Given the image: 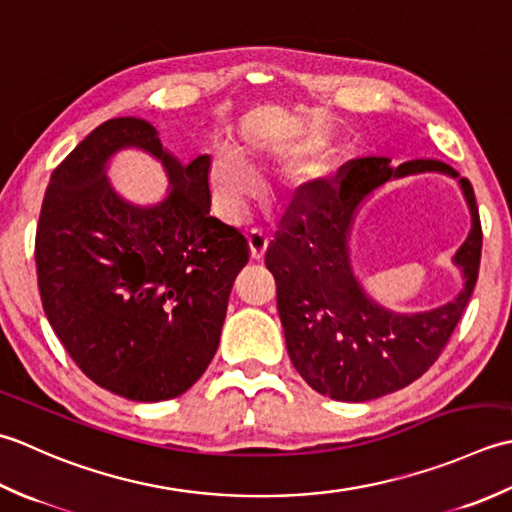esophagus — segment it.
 I'll return each instance as SVG.
<instances>
[{
  "mask_svg": "<svg viewBox=\"0 0 512 512\" xmlns=\"http://www.w3.org/2000/svg\"><path fill=\"white\" fill-rule=\"evenodd\" d=\"M269 247V236L263 232V229H252L249 232V252H252L254 260H260L265 256Z\"/></svg>",
  "mask_w": 512,
  "mask_h": 512,
  "instance_id": "1",
  "label": "esophagus"
}]
</instances>
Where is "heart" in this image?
I'll return each instance as SVG.
<instances>
[{"mask_svg": "<svg viewBox=\"0 0 512 512\" xmlns=\"http://www.w3.org/2000/svg\"><path fill=\"white\" fill-rule=\"evenodd\" d=\"M316 150L314 143H296V141H254L247 145L249 159L271 161L278 165H296L305 156ZM327 172L325 165H316L309 170V179H316ZM210 190L214 203L223 216L238 218L243 214L245 205L252 201L258 190L254 170L249 163L229 148H218L210 159Z\"/></svg>", "mask_w": 512, "mask_h": 512, "instance_id": "b5f03b06", "label": "heart"}]
</instances>
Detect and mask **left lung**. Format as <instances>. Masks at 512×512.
Returning a JSON list of instances; mask_svg holds the SVG:
<instances>
[{
    "label": "left lung",
    "mask_w": 512,
    "mask_h": 512,
    "mask_svg": "<svg viewBox=\"0 0 512 512\" xmlns=\"http://www.w3.org/2000/svg\"><path fill=\"white\" fill-rule=\"evenodd\" d=\"M442 171L461 183L472 210V232L454 262L465 287L451 303L420 315H395L366 296L352 274L350 225L359 203L393 178ZM338 185L314 187L309 207L283 216L265 265L276 278V302L289 358L311 389L331 400L367 402L404 389L429 371L460 322L479 274L482 223L473 185L451 165L435 159L406 161L391 168L387 156L349 161Z\"/></svg>",
    "instance_id": "obj_1"
}]
</instances>
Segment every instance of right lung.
I'll use <instances>...</instances> for the list:
<instances>
[{"label": "right lung", "instance_id": "1", "mask_svg": "<svg viewBox=\"0 0 512 512\" xmlns=\"http://www.w3.org/2000/svg\"><path fill=\"white\" fill-rule=\"evenodd\" d=\"M123 147L161 160L171 194L141 208L107 183ZM210 156L183 165L152 123H101L52 172L41 203L35 263L41 305L88 378L134 402L185 393L221 342L247 238L210 216Z\"/></svg>", "mask_w": 512, "mask_h": 512}]
</instances>
